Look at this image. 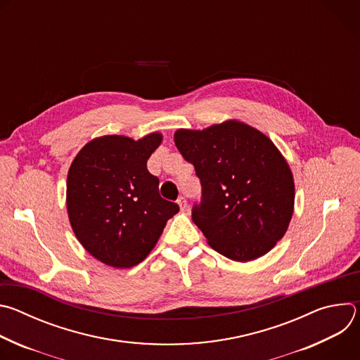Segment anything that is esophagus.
<instances>
[{"label": "esophagus", "mask_w": 360, "mask_h": 360, "mask_svg": "<svg viewBox=\"0 0 360 360\" xmlns=\"http://www.w3.org/2000/svg\"><path fill=\"white\" fill-rule=\"evenodd\" d=\"M178 205H179V208H181L182 211H185V210L188 208V202H186V199H185L184 196H179V198H178Z\"/></svg>", "instance_id": "esophagus-1"}]
</instances>
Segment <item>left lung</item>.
I'll return each instance as SVG.
<instances>
[{"label": "left lung", "instance_id": "obj_1", "mask_svg": "<svg viewBox=\"0 0 360 360\" xmlns=\"http://www.w3.org/2000/svg\"><path fill=\"white\" fill-rule=\"evenodd\" d=\"M175 145L200 181L192 221L208 243L238 262L268 253L285 235L295 202L293 176L274 142L246 124L178 129Z\"/></svg>", "mask_w": 360, "mask_h": 360}]
</instances>
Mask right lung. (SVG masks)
I'll use <instances>...</instances> for the list:
<instances>
[{
	"label": "right lung",
	"instance_id": "add662e5",
	"mask_svg": "<svg viewBox=\"0 0 360 360\" xmlns=\"http://www.w3.org/2000/svg\"><path fill=\"white\" fill-rule=\"evenodd\" d=\"M162 141L107 135L88 142L71 164L67 208L81 245L102 264L131 268L158 242L179 207L160 195L146 161Z\"/></svg>",
	"mask_w": 360,
	"mask_h": 360
}]
</instances>
